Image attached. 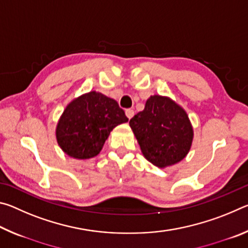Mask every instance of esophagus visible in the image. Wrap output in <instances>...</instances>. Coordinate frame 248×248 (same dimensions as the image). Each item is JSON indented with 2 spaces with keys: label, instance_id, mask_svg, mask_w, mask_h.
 Here are the masks:
<instances>
[{
  "label": "esophagus",
  "instance_id": "obj_1",
  "mask_svg": "<svg viewBox=\"0 0 248 248\" xmlns=\"http://www.w3.org/2000/svg\"><path fill=\"white\" fill-rule=\"evenodd\" d=\"M133 115H134V111L132 110V109H127V110H125V116H127L129 119H131Z\"/></svg>",
  "mask_w": 248,
  "mask_h": 248
}]
</instances>
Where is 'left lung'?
I'll return each mask as SVG.
<instances>
[{
  "instance_id": "left-lung-1",
  "label": "left lung",
  "mask_w": 248,
  "mask_h": 248,
  "mask_svg": "<svg viewBox=\"0 0 248 248\" xmlns=\"http://www.w3.org/2000/svg\"><path fill=\"white\" fill-rule=\"evenodd\" d=\"M129 124L143 156L159 169L177 164L190 151V120L185 109L167 96H151Z\"/></svg>"
}]
</instances>
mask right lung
Wrapping results in <instances>:
<instances>
[{
	"instance_id": "1",
	"label": "right lung",
	"mask_w": 248,
	"mask_h": 248,
	"mask_svg": "<svg viewBox=\"0 0 248 248\" xmlns=\"http://www.w3.org/2000/svg\"><path fill=\"white\" fill-rule=\"evenodd\" d=\"M127 121L115 99L92 91L65 107L57 124V142L71 157H94L102 151L112 129Z\"/></svg>"
}]
</instances>
